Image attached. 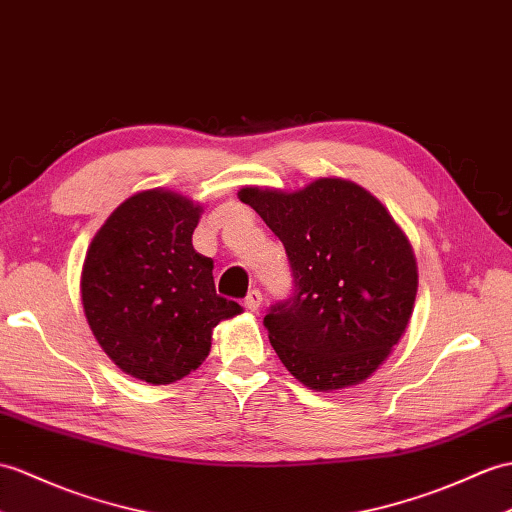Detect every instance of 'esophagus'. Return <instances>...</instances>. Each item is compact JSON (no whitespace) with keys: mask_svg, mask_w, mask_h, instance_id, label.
<instances>
[{"mask_svg":"<svg viewBox=\"0 0 512 512\" xmlns=\"http://www.w3.org/2000/svg\"><path fill=\"white\" fill-rule=\"evenodd\" d=\"M244 307L251 312H257L261 307V292L259 290H251L244 296Z\"/></svg>","mask_w":512,"mask_h":512,"instance_id":"esophagus-1","label":"esophagus"}]
</instances>
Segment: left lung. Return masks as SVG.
I'll use <instances>...</instances> for the list:
<instances>
[{
    "mask_svg": "<svg viewBox=\"0 0 512 512\" xmlns=\"http://www.w3.org/2000/svg\"><path fill=\"white\" fill-rule=\"evenodd\" d=\"M240 200L283 242L294 277L264 316L279 360L314 390L364 382L412 314L417 261L406 235L382 202L340 178L294 194L244 187Z\"/></svg>",
    "mask_w": 512,
    "mask_h": 512,
    "instance_id": "obj_1",
    "label": "left lung"
}]
</instances>
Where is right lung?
Wrapping results in <instances>:
<instances>
[{"mask_svg":"<svg viewBox=\"0 0 512 512\" xmlns=\"http://www.w3.org/2000/svg\"><path fill=\"white\" fill-rule=\"evenodd\" d=\"M200 207L163 189L130 196L93 237L82 307L95 340L124 373L172 384L202 364L211 331L242 312L216 294L213 259L194 251Z\"/></svg>","mask_w":512,"mask_h":512,"instance_id":"1","label":"right lung"}]
</instances>
